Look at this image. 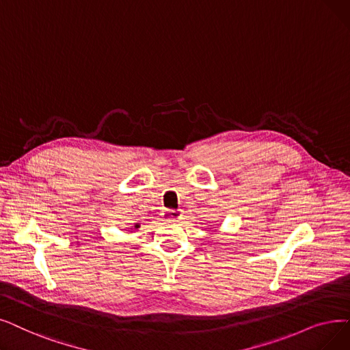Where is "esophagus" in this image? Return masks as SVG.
I'll use <instances>...</instances> for the list:
<instances>
[{
	"mask_svg": "<svg viewBox=\"0 0 350 350\" xmlns=\"http://www.w3.org/2000/svg\"><path fill=\"white\" fill-rule=\"evenodd\" d=\"M180 216H181L180 210H173V208H170V210H165V217H167V219L176 220V219H180Z\"/></svg>",
	"mask_w": 350,
	"mask_h": 350,
	"instance_id": "34e87169",
	"label": "esophagus"
}]
</instances>
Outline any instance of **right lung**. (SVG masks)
<instances>
[{"mask_svg": "<svg viewBox=\"0 0 350 350\" xmlns=\"http://www.w3.org/2000/svg\"><path fill=\"white\" fill-rule=\"evenodd\" d=\"M139 227H140V224H139V223H135V224H134V229H139Z\"/></svg>", "mask_w": 350, "mask_h": 350, "instance_id": "right-lung-1", "label": "right lung"}]
</instances>
